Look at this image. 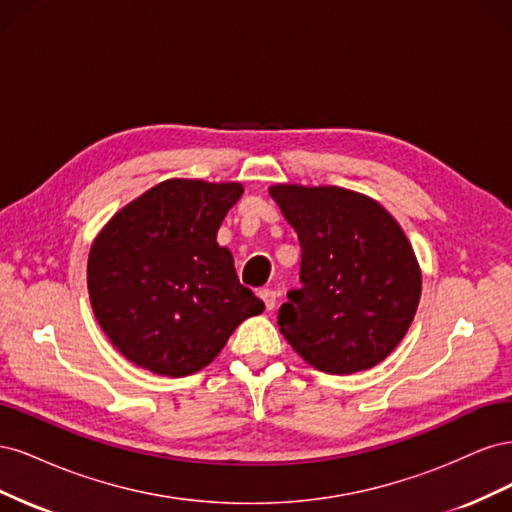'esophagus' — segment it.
I'll return each mask as SVG.
<instances>
[{
  "instance_id": "1",
  "label": "esophagus",
  "mask_w": 512,
  "mask_h": 512,
  "mask_svg": "<svg viewBox=\"0 0 512 512\" xmlns=\"http://www.w3.org/2000/svg\"><path fill=\"white\" fill-rule=\"evenodd\" d=\"M258 294H260V299L265 301V307H267V309H273V307H275V303H277V292H275V290L262 288Z\"/></svg>"
}]
</instances>
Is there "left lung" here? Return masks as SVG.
I'll list each match as a JSON object with an SVG mask.
<instances>
[{
  "label": "left lung",
  "mask_w": 512,
  "mask_h": 512,
  "mask_svg": "<svg viewBox=\"0 0 512 512\" xmlns=\"http://www.w3.org/2000/svg\"><path fill=\"white\" fill-rule=\"evenodd\" d=\"M271 198L301 243V290L277 324L305 363L354 374L382 363L421 301L412 243L378 200L337 185L275 183Z\"/></svg>",
  "instance_id": "1"
}]
</instances>
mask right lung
Returning <instances> with one entry per match:
<instances>
[{
    "instance_id": "1",
    "label": "right lung",
    "mask_w": 512,
    "mask_h": 512,
    "mask_svg": "<svg viewBox=\"0 0 512 512\" xmlns=\"http://www.w3.org/2000/svg\"><path fill=\"white\" fill-rule=\"evenodd\" d=\"M239 181L166 179L104 224L87 258V290L104 335L130 363L190 376L222 352L239 324L265 309L239 284L218 241Z\"/></svg>"
}]
</instances>
